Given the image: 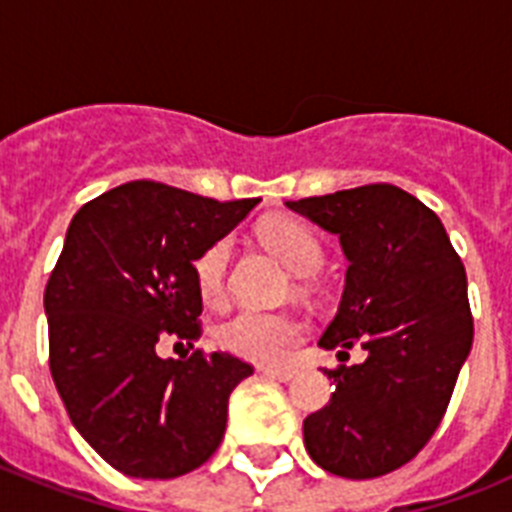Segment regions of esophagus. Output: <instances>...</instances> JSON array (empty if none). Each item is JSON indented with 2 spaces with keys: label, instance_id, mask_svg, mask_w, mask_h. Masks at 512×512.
Listing matches in <instances>:
<instances>
[{
  "label": "esophagus",
  "instance_id": "1",
  "mask_svg": "<svg viewBox=\"0 0 512 512\" xmlns=\"http://www.w3.org/2000/svg\"><path fill=\"white\" fill-rule=\"evenodd\" d=\"M261 372H264L266 377L277 379V382H289V379L297 377L295 369H284V366H261Z\"/></svg>",
  "mask_w": 512,
  "mask_h": 512
}]
</instances>
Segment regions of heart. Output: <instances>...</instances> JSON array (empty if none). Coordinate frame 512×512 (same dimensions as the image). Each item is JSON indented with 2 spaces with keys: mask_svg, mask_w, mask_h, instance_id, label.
Returning <instances> with one entry per match:
<instances>
[{
  "mask_svg": "<svg viewBox=\"0 0 512 512\" xmlns=\"http://www.w3.org/2000/svg\"><path fill=\"white\" fill-rule=\"evenodd\" d=\"M261 241L277 253L287 269L295 274H310L323 261V248L305 223L297 217L274 215L264 220L259 228ZM230 261V241L212 243L200 259L194 261V277L205 302H220L225 295V274ZM300 338V323L287 312L259 310V307H243L217 328V341L228 348L230 354L243 356L251 361H279Z\"/></svg>",
  "mask_w": 512,
  "mask_h": 512,
  "instance_id": "1",
  "label": "heart"
}]
</instances>
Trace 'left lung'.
Segmentation results:
<instances>
[{
    "label": "left lung",
    "instance_id": "8db88e82",
    "mask_svg": "<svg viewBox=\"0 0 512 512\" xmlns=\"http://www.w3.org/2000/svg\"><path fill=\"white\" fill-rule=\"evenodd\" d=\"M284 205L338 235L348 261L318 346L366 351L361 364L325 369L336 392L302 423L307 454L346 479L395 472L436 433L472 351L464 266L436 212L392 184Z\"/></svg>",
    "mask_w": 512,
    "mask_h": 512
}]
</instances>
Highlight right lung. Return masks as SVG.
Returning a JSON list of instances; mask_svg holds the SVG:
<instances>
[{"mask_svg":"<svg viewBox=\"0 0 512 512\" xmlns=\"http://www.w3.org/2000/svg\"><path fill=\"white\" fill-rule=\"evenodd\" d=\"M259 202L128 182L71 220L43 297L51 374L76 431L117 472L182 477L223 441L228 397L253 366L156 348L200 338L194 261Z\"/></svg>","mask_w":512,"mask_h":512,"instance_id":"add662e5","label":"right lung"}]
</instances>
